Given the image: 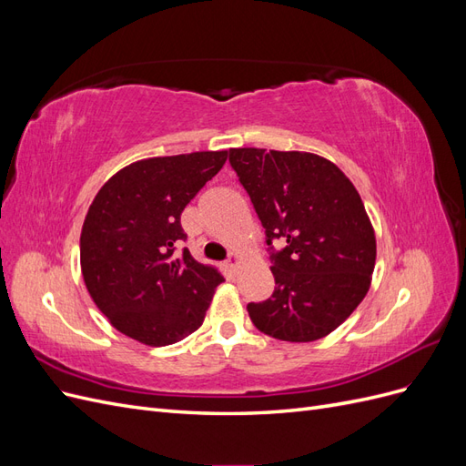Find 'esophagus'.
Instances as JSON below:
<instances>
[{
    "label": "esophagus",
    "instance_id": "1",
    "mask_svg": "<svg viewBox=\"0 0 466 466\" xmlns=\"http://www.w3.org/2000/svg\"><path fill=\"white\" fill-rule=\"evenodd\" d=\"M225 266H228L231 272H235L237 266H238V257H237V255H231V257L228 258V262H225Z\"/></svg>",
    "mask_w": 466,
    "mask_h": 466
}]
</instances>
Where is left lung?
Instances as JSON below:
<instances>
[{
  "mask_svg": "<svg viewBox=\"0 0 466 466\" xmlns=\"http://www.w3.org/2000/svg\"><path fill=\"white\" fill-rule=\"evenodd\" d=\"M229 165L264 228L276 281L270 298L247 305L252 324L286 342L330 334L361 303L375 268L358 190L313 153L241 147L229 151Z\"/></svg>",
  "mask_w": 466,
  "mask_h": 466,
  "instance_id": "obj_1",
  "label": "left lung"
}]
</instances>
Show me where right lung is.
I'll return each mask as SVG.
<instances>
[{
    "mask_svg": "<svg viewBox=\"0 0 466 466\" xmlns=\"http://www.w3.org/2000/svg\"><path fill=\"white\" fill-rule=\"evenodd\" d=\"M228 151L132 163L98 190L81 229V272L112 327L147 346L200 329L223 276L196 262L180 214L214 178Z\"/></svg>",
    "mask_w": 466,
    "mask_h": 466,
    "instance_id": "1",
    "label": "right lung"
}]
</instances>
